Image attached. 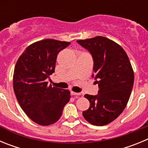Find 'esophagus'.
Here are the masks:
<instances>
[{"mask_svg": "<svg viewBox=\"0 0 148 148\" xmlns=\"http://www.w3.org/2000/svg\"><path fill=\"white\" fill-rule=\"evenodd\" d=\"M71 95H80L81 93H79V92H73V91H71Z\"/></svg>", "mask_w": 148, "mask_h": 148, "instance_id": "esophagus-1", "label": "esophagus"}]
</instances>
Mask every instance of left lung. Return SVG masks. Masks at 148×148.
Segmentation results:
<instances>
[{
    "label": "left lung",
    "instance_id": "left-lung-1",
    "mask_svg": "<svg viewBox=\"0 0 148 148\" xmlns=\"http://www.w3.org/2000/svg\"><path fill=\"white\" fill-rule=\"evenodd\" d=\"M77 43L92 56V77L99 87L96 95H84L90 105L82 114L92 125H108L122 113L130 99L134 82L131 64L121 46L105 37L96 36Z\"/></svg>",
    "mask_w": 148,
    "mask_h": 148
}]
</instances>
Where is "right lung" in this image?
<instances>
[{"label": "right lung", "instance_id": "1", "mask_svg": "<svg viewBox=\"0 0 148 148\" xmlns=\"http://www.w3.org/2000/svg\"><path fill=\"white\" fill-rule=\"evenodd\" d=\"M70 42L44 39L27 47L19 57L13 75V89L24 113L34 122L50 125L61 118L70 99L68 90L48 85L55 72L57 55Z\"/></svg>", "mask_w": 148, "mask_h": 148}]
</instances>
